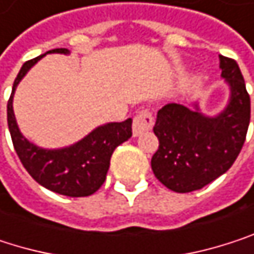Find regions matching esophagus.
<instances>
[{"label":"esophagus","instance_id":"esophagus-1","mask_svg":"<svg viewBox=\"0 0 254 254\" xmlns=\"http://www.w3.org/2000/svg\"><path fill=\"white\" fill-rule=\"evenodd\" d=\"M153 126V116L150 110H141L137 113V116L134 117V123H132V132L134 137H138L147 131L152 129Z\"/></svg>","mask_w":254,"mask_h":254}]
</instances>
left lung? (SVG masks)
<instances>
[{"label":"left lung","mask_w":254,"mask_h":254,"mask_svg":"<svg viewBox=\"0 0 254 254\" xmlns=\"http://www.w3.org/2000/svg\"><path fill=\"white\" fill-rule=\"evenodd\" d=\"M222 77L231 89L226 108L205 116L182 104L158 111L153 132L159 149L152 158L155 177L168 189L188 193L225 174L238 158L250 123V95L238 64L219 55Z\"/></svg>","instance_id":"1"}]
</instances>
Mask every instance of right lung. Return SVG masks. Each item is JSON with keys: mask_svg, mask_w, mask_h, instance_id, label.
Instances as JSON below:
<instances>
[{"mask_svg": "<svg viewBox=\"0 0 254 254\" xmlns=\"http://www.w3.org/2000/svg\"><path fill=\"white\" fill-rule=\"evenodd\" d=\"M47 53L68 55L69 50L53 49ZM44 55L26 61L13 83V90L7 104V122L11 141L25 170L43 188L72 198L89 196L105 182L114 149L132 137V119L98 126L83 140L64 149L49 150L29 143L20 134L16 123L13 95L19 81Z\"/></svg>", "mask_w": 254, "mask_h": 254, "instance_id": "obj_1", "label": "right lung"}]
</instances>
